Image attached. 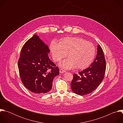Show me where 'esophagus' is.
<instances>
[{
    "mask_svg": "<svg viewBox=\"0 0 123 123\" xmlns=\"http://www.w3.org/2000/svg\"><path fill=\"white\" fill-rule=\"evenodd\" d=\"M59 72H60V73H61V74H63V73H64L66 72V71H65V70H64V69H63L62 68L60 69Z\"/></svg>",
    "mask_w": 123,
    "mask_h": 123,
    "instance_id": "1",
    "label": "esophagus"
}]
</instances>
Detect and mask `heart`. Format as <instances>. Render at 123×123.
Here are the masks:
<instances>
[{
  "instance_id": "heart-1",
  "label": "heart",
  "mask_w": 123,
  "mask_h": 123,
  "mask_svg": "<svg viewBox=\"0 0 123 123\" xmlns=\"http://www.w3.org/2000/svg\"><path fill=\"white\" fill-rule=\"evenodd\" d=\"M52 57L55 61H58L67 56L68 58L63 60L59 66L66 69H84L92 62L96 53L93 44L85 39L77 37H65L59 43L52 41L50 44Z\"/></svg>"
}]
</instances>
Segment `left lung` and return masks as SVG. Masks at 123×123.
I'll use <instances>...</instances> for the list:
<instances>
[{"label":"left lung","mask_w":123,"mask_h":123,"mask_svg":"<svg viewBox=\"0 0 123 123\" xmlns=\"http://www.w3.org/2000/svg\"><path fill=\"white\" fill-rule=\"evenodd\" d=\"M106 71V61L104 52L99 44L97 46L96 58L89 68L74 74L71 82L73 92L79 95H84L94 91L102 82Z\"/></svg>","instance_id":"1"}]
</instances>
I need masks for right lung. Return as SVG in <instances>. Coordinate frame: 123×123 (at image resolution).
<instances>
[{"mask_svg":"<svg viewBox=\"0 0 123 123\" xmlns=\"http://www.w3.org/2000/svg\"><path fill=\"white\" fill-rule=\"evenodd\" d=\"M49 49L35 34L22 48L18 62L22 83L35 94L41 95L49 92L54 78L59 74L57 67L49 58Z\"/></svg>","mask_w":123,"mask_h":123,"instance_id":"right-lung-1","label":"right lung"}]
</instances>
